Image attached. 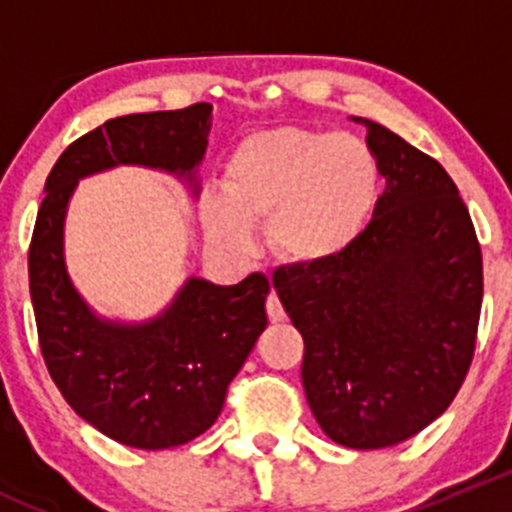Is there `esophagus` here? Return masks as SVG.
<instances>
[{"label":"esophagus","instance_id":"34e87169","mask_svg":"<svg viewBox=\"0 0 512 512\" xmlns=\"http://www.w3.org/2000/svg\"><path fill=\"white\" fill-rule=\"evenodd\" d=\"M267 317H270V322H285V307H282L280 297H277L275 292L267 297Z\"/></svg>","mask_w":512,"mask_h":512}]
</instances>
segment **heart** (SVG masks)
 I'll list each match as a JSON object with an SVG mask.
<instances>
[{
    "mask_svg": "<svg viewBox=\"0 0 512 512\" xmlns=\"http://www.w3.org/2000/svg\"><path fill=\"white\" fill-rule=\"evenodd\" d=\"M223 198L200 203L208 240L227 255L252 250L250 227L267 225L280 260L322 267L361 240L381 195V168L352 133L280 126L242 138L223 170Z\"/></svg>",
    "mask_w": 512,
    "mask_h": 512,
    "instance_id": "1",
    "label": "heart"
}]
</instances>
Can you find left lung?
I'll use <instances>...</instances> for the list:
<instances>
[{"instance_id":"left-lung-1","label":"left lung","mask_w":512,"mask_h":512,"mask_svg":"<svg viewBox=\"0 0 512 512\" xmlns=\"http://www.w3.org/2000/svg\"><path fill=\"white\" fill-rule=\"evenodd\" d=\"M366 126L386 188L347 255L280 267V302L304 339L309 409L334 443L396 446L436 421L476 349L483 257L456 183L381 123Z\"/></svg>"}]
</instances>
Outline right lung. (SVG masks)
I'll list each match as a JSON object with an SVG mask.
<instances>
[{
	"label": "right lung",
	"instance_id": "1",
	"mask_svg": "<svg viewBox=\"0 0 512 512\" xmlns=\"http://www.w3.org/2000/svg\"><path fill=\"white\" fill-rule=\"evenodd\" d=\"M210 113V103L131 113L71 143L46 178L29 247V292L51 379L96 431L143 451L183 446L213 426L267 327L270 280L252 272L225 287L188 277L158 317H98L66 272V210L81 178L116 165L163 170L198 195Z\"/></svg>",
	"mask_w": 512,
	"mask_h": 512
}]
</instances>
